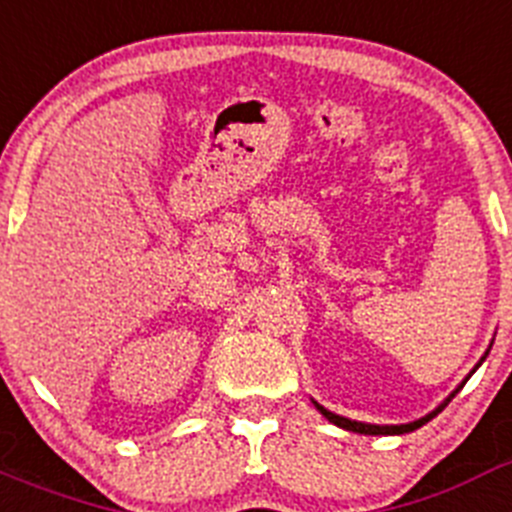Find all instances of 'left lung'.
Wrapping results in <instances>:
<instances>
[{
	"mask_svg": "<svg viewBox=\"0 0 512 512\" xmlns=\"http://www.w3.org/2000/svg\"><path fill=\"white\" fill-rule=\"evenodd\" d=\"M477 366H479V364H477ZM464 384H467V379H464V382H461V387H464ZM461 387H459V390H461ZM459 390H456V392H459ZM456 392H454V395H456ZM454 395H451V397H454ZM451 397H449V400H446V402H443L441 408L433 410L431 415H425V418L415 420V423H408V425H369V423H356V420L341 418V415H336V413H330V410L320 408L318 402H315V408H318L320 413H323L325 418L330 420V423H336L338 428H346V431L364 433V436H395V433H410V431H415V428H420V425H425V423H428V420H431V418H436V415L441 413V410L446 408V405H449Z\"/></svg>",
	"mask_w": 512,
	"mask_h": 512,
	"instance_id": "1",
	"label": "left lung"
}]
</instances>
